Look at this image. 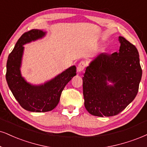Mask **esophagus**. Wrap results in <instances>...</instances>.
Instances as JSON below:
<instances>
[{"label":"esophagus","mask_w":147,"mask_h":147,"mask_svg":"<svg viewBox=\"0 0 147 147\" xmlns=\"http://www.w3.org/2000/svg\"><path fill=\"white\" fill-rule=\"evenodd\" d=\"M86 67V63H85L84 61H82L80 62L78 65L77 67V71L80 73V72H82L83 70L84 69V68Z\"/></svg>","instance_id":"esophagus-1"}]
</instances>
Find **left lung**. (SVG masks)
Listing matches in <instances>:
<instances>
[{"mask_svg": "<svg viewBox=\"0 0 147 147\" xmlns=\"http://www.w3.org/2000/svg\"><path fill=\"white\" fill-rule=\"evenodd\" d=\"M119 52L100 54L83 77L84 106L92 115L111 117L122 112L136 96L142 71L134 45L119 37ZM114 83L109 86L107 82Z\"/></svg>", "mask_w": 147, "mask_h": 147, "instance_id": "8db88e82", "label": "left lung"}]
</instances>
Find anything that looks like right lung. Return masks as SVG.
<instances>
[{
	"mask_svg": "<svg viewBox=\"0 0 147 147\" xmlns=\"http://www.w3.org/2000/svg\"><path fill=\"white\" fill-rule=\"evenodd\" d=\"M44 35L45 32L37 29L24 32L18 39L7 62L6 80L9 87L20 105L30 112H44L53 110L59 104L65 86L76 75V67L72 66L55 78L40 86H32L22 77L20 67L23 45Z\"/></svg>",
	"mask_w": 147,
	"mask_h": 147,
	"instance_id": "obj_1",
	"label": "right lung"
}]
</instances>
